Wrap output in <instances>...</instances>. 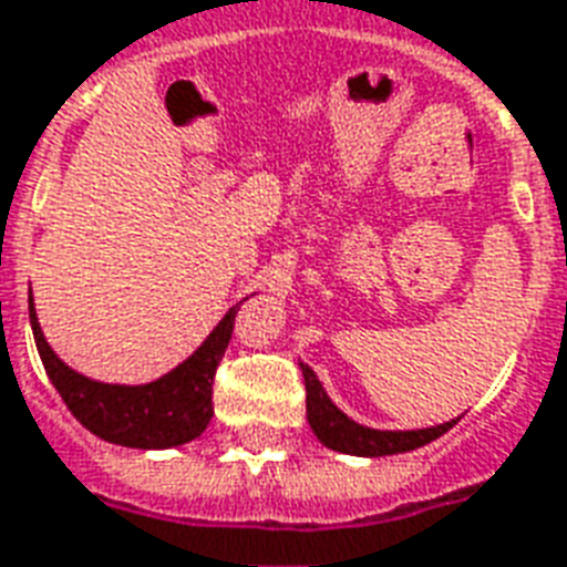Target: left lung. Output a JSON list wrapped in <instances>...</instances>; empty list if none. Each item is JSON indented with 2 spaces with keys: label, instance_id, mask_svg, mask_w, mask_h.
I'll return each instance as SVG.
<instances>
[{
  "label": "left lung",
  "instance_id": "1",
  "mask_svg": "<svg viewBox=\"0 0 567 567\" xmlns=\"http://www.w3.org/2000/svg\"><path fill=\"white\" fill-rule=\"evenodd\" d=\"M306 381V417L318 442L327 444L330 451L351 456H388V454H405L414 447L435 442L444 435L456 421L439 423V426H426V430H372V426H360L348 414H342L330 402V396L321 388V381L312 369L300 363Z\"/></svg>",
  "mask_w": 567,
  "mask_h": 567
}]
</instances>
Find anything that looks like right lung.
I'll return each mask as SVG.
<instances>
[{
    "label": "right lung",
    "mask_w": 567,
    "mask_h": 567,
    "mask_svg": "<svg viewBox=\"0 0 567 567\" xmlns=\"http://www.w3.org/2000/svg\"><path fill=\"white\" fill-rule=\"evenodd\" d=\"M237 309L240 303L230 306L228 316L204 339V346L162 379L150 384H104V381H92L74 372L53 354V348L41 333L32 291H29V321L35 333L38 354L53 388L60 390V396L69 405V412L92 435L111 444H123V447H137V451L177 447V444L198 439L207 430L213 417V375L230 342Z\"/></svg>",
    "instance_id": "1"
}]
</instances>
